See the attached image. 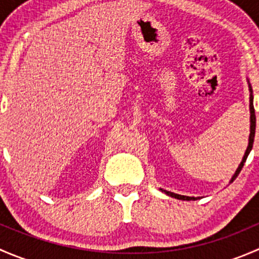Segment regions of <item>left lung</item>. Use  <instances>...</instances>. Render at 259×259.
Returning <instances> with one entry per match:
<instances>
[{
  "mask_svg": "<svg viewBox=\"0 0 259 259\" xmlns=\"http://www.w3.org/2000/svg\"><path fill=\"white\" fill-rule=\"evenodd\" d=\"M249 91H250V98H249V109H250V134H249V144H248V148L247 150H245V154L244 156H243V160L242 163L239 164L238 169H237L236 174L233 176V178H232L231 183L233 182L234 179L238 177V174L241 173L243 165H244L245 160H247V156L248 154L250 153V150H252V146H253V142H254V134H255V114H254V106H253V95H252V88H250L249 85ZM161 192H164L165 194L170 195V197L173 198H177V199H182V200H194L195 198H192V197H185V195H179V194H176V193H171V192H168V190H164V189H160Z\"/></svg>",
  "mask_w": 259,
  "mask_h": 259,
  "instance_id": "8db88e82",
  "label": "left lung"
}]
</instances>
